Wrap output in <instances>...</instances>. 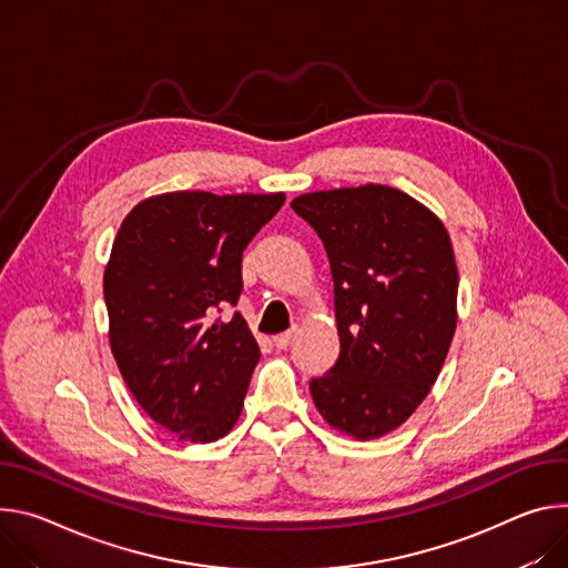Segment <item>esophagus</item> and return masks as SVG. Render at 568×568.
<instances>
[{
	"instance_id": "1",
	"label": "esophagus",
	"mask_w": 568,
	"mask_h": 568,
	"mask_svg": "<svg viewBox=\"0 0 568 568\" xmlns=\"http://www.w3.org/2000/svg\"><path fill=\"white\" fill-rule=\"evenodd\" d=\"M293 338H295V332H284V334H277V336L273 338V343H275L277 349H286V347L293 343Z\"/></svg>"
}]
</instances>
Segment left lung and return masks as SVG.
Wrapping results in <instances>:
<instances>
[{
	"mask_svg": "<svg viewBox=\"0 0 568 568\" xmlns=\"http://www.w3.org/2000/svg\"><path fill=\"white\" fill-rule=\"evenodd\" d=\"M291 207L321 236L334 280L341 354L311 379L325 422L374 439L430 393L458 323V266L445 223L386 184L311 192Z\"/></svg>",
	"mask_w": 568,
	"mask_h": 568,
	"instance_id": "obj_1",
	"label": "left lung"
}]
</instances>
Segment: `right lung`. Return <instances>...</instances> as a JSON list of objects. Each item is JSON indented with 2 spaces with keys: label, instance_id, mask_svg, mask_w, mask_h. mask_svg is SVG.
Wrapping results in <instances>:
<instances>
[{
  "label": "right lung",
  "instance_id": "1",
  "mask_svg": "<svg viewBox=\"0 0 568 568\" xmlns=\"http://www.w3.org/2000/svg\"><path fill=\"white\" fill-rule=\"evenodd\" d=\"M280 194L169 192L123 219L103 273L110 349L144 413L180 443L236 424L262 352L241 313L243 250L284 205Z\"/></svg>",
  "mask_w": 568,
  "mask_h": 568
}]
</instances>
